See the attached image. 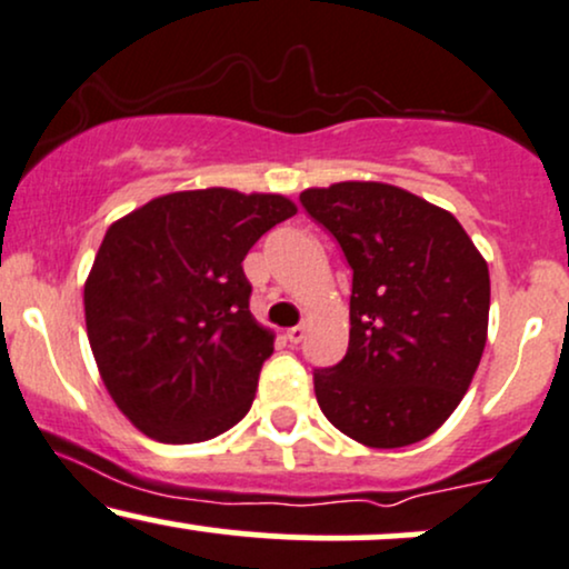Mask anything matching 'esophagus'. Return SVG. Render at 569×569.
<instances>
[{"label":"esophagus","mask_w":569,"mask_h":569,"mask_svg":"<svg viewBox=\"0 0 569 569\" xmlns=\"http://www.w3.org/2000/svg\"><path fill=\"white\" fill-rule=\"evenodd\" d=\"M305 331H307L305 326H291V328H286V339H289L291 345H299V341L305 339Z\"/></svg>","instance_id":"1"}]
</instances>
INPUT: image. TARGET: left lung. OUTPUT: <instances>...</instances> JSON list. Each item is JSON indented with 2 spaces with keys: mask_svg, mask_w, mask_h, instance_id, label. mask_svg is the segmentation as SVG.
I'll list each match as a JSON object with an SVG mask.
<instances>
[{
  "mask_svg": "<svg viewBox=\"0 0 569 569\" xmlns=\"http://www.w3.org/2000/svg\"><path fill=\"white\" fill-rule=\"evenodd\" d=\"M352 267L350 347L315 371L326 419L368 448H406L448 421L488 341L490 276L461 222L387 182L299 196Z\"/></svg>",
  "mask_w": 569,
  "mask_h": 569,
  "instance_id": "1",
  "label": "left lung"
}]
</instances>
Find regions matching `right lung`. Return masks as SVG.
Segmentation results:
<instances>
[{
	"label": "right lung",
	"instance_id": "add662e5",
	"mask_svg": "<svg viewBox=\"0 0 569 569\" xmlns=\"http://www.w3.org/2000/svg\"><path fill=\"white\" fill-rule=\"evenodd\" d=\"M297 214L286 196H159L108 228L84 283L87 337L108 395L142 435L203 442L249 413L272 331L249 310L243 259Z\"/></svg>",
	"mask_w": 569,
	"mask_h": 569
}]
</instances>
